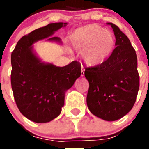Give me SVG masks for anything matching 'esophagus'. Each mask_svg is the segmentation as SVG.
Instances as JSON below:
<instances>
[{"label":"esophagus","mask_w":149,"mask_h":149,"mask_svg":"<svg viewBox=\"0 0 149 149\" xmlns=\"http://www.w3.org/2000/svg\"><path fill=\"white\" fill-rule=\"evenodd\" d=\"M84 76V67H81V76Z\"/></svg>","instance_id":"obj_1"}]
</instances>
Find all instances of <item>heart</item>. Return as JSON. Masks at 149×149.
<instances>
[{"label":"heart","mask_w":149,"mask_h":149,"mask_svg":"<svg viewBox=\"0 0 149 149\" xmlns=\"http://www.w3.org/2000/svg\"><path fill=\"white\" fill-rule=\"evenodd\" d=\"M115 45L114 34L97 24L78 29L71 35L73 49L81 53L84 63L91 67L104 64L112 55Z\"/></svg>","instance_id":"obj_1"}]
</instances>
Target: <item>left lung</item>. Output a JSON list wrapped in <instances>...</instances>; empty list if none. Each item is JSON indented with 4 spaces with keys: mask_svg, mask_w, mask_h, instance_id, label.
Here are the masks:
<instances>
[{
    "mask_svg": "<svg viewBox=\"0 0 149 149\" xmlns=\"http://www.w3.org/2000/svg\"><path fill=\"white\" fill-rule=\"evenodd\" d=\"M116 42L109 59L98 67L85 68L89 83L87 106L95 116L107 121L120 119L136 102L139 89V75L136 50L127 36L114 24Z\"/></svg>",
    "mask_w": 149,
    "mask_h": 149,
    "instance_id": "left-lung-1",
    "label": "left lung"
}]
</instances>
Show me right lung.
Here are the masks:
<instances>
[{"instance_id": "right-lung-1", "label": "right lung", "mask_w": 149, "mask_h": 149, "mask_svg": "<svg viewBox=\"0 0 149 149\" xmlns=\"http://www.w3.org/2000/svg\"><path fill=\"white\" fill-rule=\"evenodd\" d=\"M66 25L52 23L34 30L21 38L11 53L13 97L21 113L34 123H48L61 114L65 91L81 76L77 61L58 67L42 62L33 51L34 43L46 38L61 43L60 37L51 36Z\"/></svg>"}]
</instances>
